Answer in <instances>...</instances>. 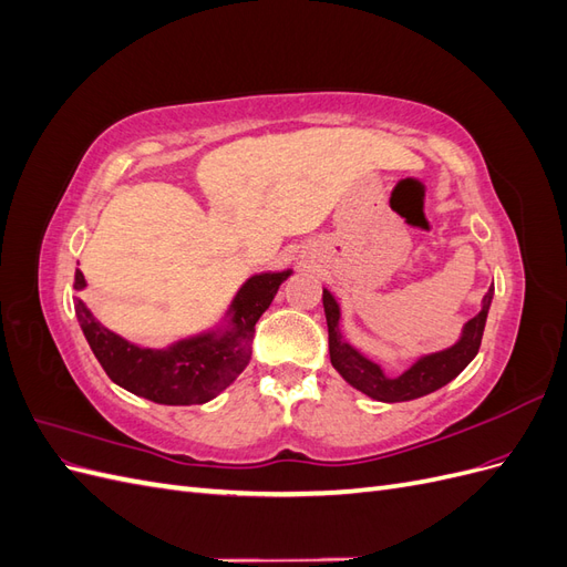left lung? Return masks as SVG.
I'll list each match as a JSON object with an SVG mask.
<instances>
[{
	"mask_svg": "<svg viewBox=\"0 0 567 567\" xmlns=\"http://www.w3.org/2000/svg\"><path fill=\"white\" fill-rule=\"evenodd\" d=\"M492 293L494 288H489L487 296L483 298V310L463 326V333L456 346L419 359V362L409 371H404L400 379H385L379 364H373L371 359L359 354L340 338L338 302L333 300L329 290H323V312H326V323H329L331 364L352 388L362 390L364 394H369V398L379 402H406V400L423 398V394L435 392L437 388L447 385L473 362V357L480 350V342H483Z\"/></svg>",
	"mask_w": 567,
	"mask_h": 567,
	"instance_id": "left-lung-1",
	"label": "left lung"
}]
</instances>
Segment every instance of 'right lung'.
<instances>
[{"mask_svg":"<svg viewBox=\"0 0 567 567\" xmlns=\"http://www.w3.org/2000/svg\"><path fill=\"white\" fill-rule=\"evenodd\" d=\"M288 274H260L248 279L234 298V317L227 333L182 340L167 350L136 348L111 333L80 298H75V315L94 357L113 383L158 404H203L229 388L250 362L255 323ZM75 288H84L80 269H75Z\"/></svg>","mask_w":567,"mask_h":567,"instance_id":"obj_1","label":"right lung"}]
</instances>
